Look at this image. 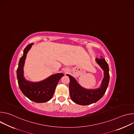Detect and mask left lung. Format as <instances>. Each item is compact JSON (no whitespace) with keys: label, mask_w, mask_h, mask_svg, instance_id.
Listing matches in <instances>:
<instances>
[{"label":"left lung","mask_w":134,"mask_h":134,"mask_svg":"<svg viewBox=\"0 0 134 134\" xmlns=\"http://www.w3.org/2000/svg\"><path fill=\"white\" fill-rule=\"evenodd\" d=\"M97 63L104 70V79L100 88L96 90H87L81 87L76 80L69 75V88L70 98L73 102L82 105H86L98 101L105 94L108 86L110 75L108 64L104 58H97Z\"/></svg>","instance_id":"left-lung-1"}]
</instances>
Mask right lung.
<instances>
[{"instance_id": "1", "label": "right lung", "mask_w": 134, "mask_h": 134, "mask_svg": "<svg viewBox=\"0 0 134 134\" xmlns=\"http://www.w3.org/2000/svg\"><path fill=\"white\" fill-rule=\"evenodd\" d=\"M32 44L31 43L26 47L23 55L19 61L17 69L18 84L22 92L30 100L36 103H44L52 98L57 84L64 75L63 73L56 74L37 83L26 81L23 76V66L27 52Z\"/></svg>"}]
</instances>
